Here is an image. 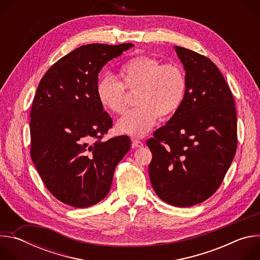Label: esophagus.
<instances>
[{
    "instance_id": "34e87169",
    "label": "esophagus",
    "mask_w": 260,
    "mask_h": 260,
    "mask_svg": "<svg viewBox=\"0 0 260 260\" xmlns=\"http://www.w3.org/2000/svg\"><path fill=\"white\" fill-rule=\"evenodd\" d=\"M132 142H133L132 145H133L134 148H141V147H143V143L140 140L136 139V138H132Z\"/></svg>"
}]
</instances>
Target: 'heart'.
I'll use <instances>...</instances> for the list:
<instances>
[{"label":"heart","mask_w":260,"mask_h":260,"mask_svg":"<svg viewBox=\"0 0 260 260\" xmlns=\"http://www.w3.org/2000/svg\"><path fill=\"white\" fill-rule=\"evenodd\" d=\"M122 82L105 75L96 83L95 94L101 107L108 112L121 114L126 106V90L136 92L137 107L122 116L116 128L121 134L141 137L161 119L173 116L186 92V78L177 64H162L156 58L138 56L120 69Z\"/></svg>","instance_id":"heart-1"}]
</instances>
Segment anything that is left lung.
Masks as SVG:
<instances>
[{
  "label": "left lung",
  "instance_id": "obj_1",
  "mask_svg": "<svg viewBox=\"0 0 260 260\" xmlns=\"http://www.w3.org/2000/svg\"><path fill=\"white\" fill-rule=\"evenodd\" d=\"M186 72L179 110L147 141L149 177L160 200L176 207L200 204L219 188L237 150L233 93L208 57L175 46Z\"/></svg>",
  "mask_w": 260,
  "mask_h": 260
}]
</instances>
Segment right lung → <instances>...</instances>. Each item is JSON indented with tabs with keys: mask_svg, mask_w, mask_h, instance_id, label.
I'll use <instances>...</instances> for the list:
<instances>
[{
	"mask_svg": "<svg viewBox=\"0 0 260 260\" xmlns=\"http://www.w3.org/2000/svg\"><path fill=\"white\" fill-rule=\"evenodd\" d=\"M134 45L87 44L51 66L30 110V157L45 186L61 203L93 206L109 193L131 140H103L113 120L101 107L95 86L102 68Z\"/></svg>",
	"mask_w": 260,
	"mask_h": 260,
	"instance_id": "1",
	"label": "right lung"
}]
</instances>
